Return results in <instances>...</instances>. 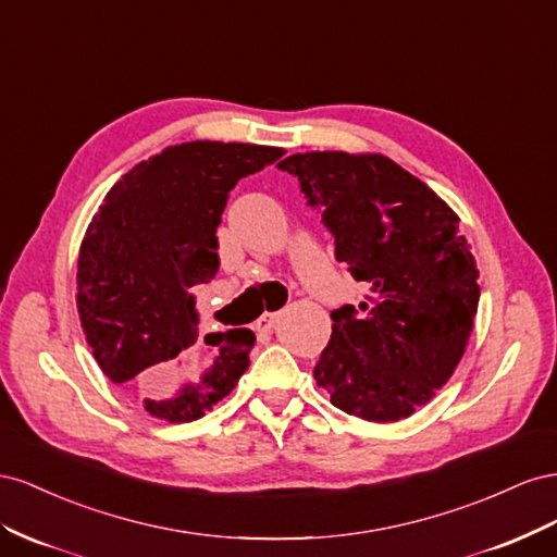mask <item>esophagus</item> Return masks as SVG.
Returning <instances> with one entry per match:
<instances>
[{"label":"esophagus","instance_id":"obj_1","mask_svg":"<svg viewBox=\"0 0 557 557\" xmlns=\"http://www.w3.org/2000/svg\"><path fill=\"white\" fill-rule=\"evenodd\" d=\"M277 320H280V312H263L257 320V329L259 331H273Z\"/></svg>","mask_w":557,"mask_h":557}]
</instances>
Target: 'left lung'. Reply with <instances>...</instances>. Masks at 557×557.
<instances>
[{"label": "left lung", "instance_id": "obj_1", "mask_svg": "<svg viewBox=\"0 0 557 557\" xmlns=\"http://www.w3.org/2000/svg\"><path fill=\"white\" fill-rule=\"evenodd\" d=\"M322 208L336 259L369 296L331 312L314 367L331 404L369 422L412 416L448 383L479 310V268L459 216L380 153L310 151L277 165Z\"/></svg>", "mask_w": 557, "mask_h": 557}]
</instances>
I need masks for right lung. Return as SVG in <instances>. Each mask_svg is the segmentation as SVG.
Listing matches in <instances>:
<instances>
[{
    "mask_svg": "<svg viewBox=\"0 0 557 557\" xmlns=\"http://www.w3.org/2000/svg\"><path fill=\"white\" fill-rule=\"evenodd\" d=\"M284 149L186 141L111 186L78 251L76 308L102 373L165 422L202 418L249 367L253 333L200 336L194 287L219 270L231 188Z\"/></svg>",
    "mask_w": 557,
    "mask_h": 557,
    "instance_id": "obj_1",
    "label": "right lung"
}]
</instances>
